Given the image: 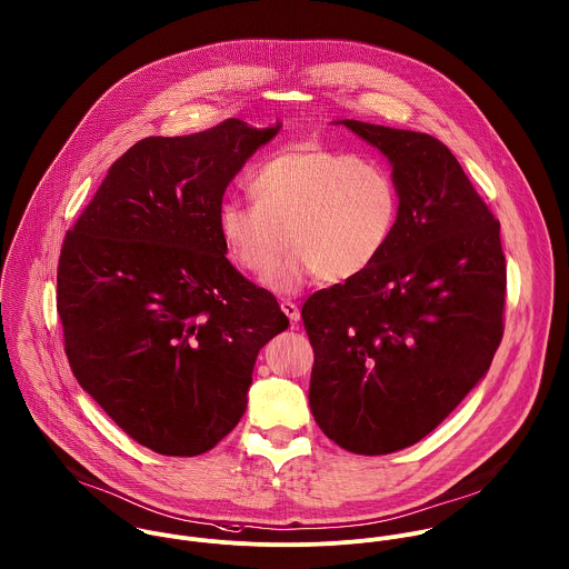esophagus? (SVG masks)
<instances>
[{"instance_id": "1", "label": "esophagus", "mask_w": 569, "mask_h": 569, "mask_svg": "<svg viewBox=\"0 0 569 569\" xmlns=\"http://www.w3.org/2000/svg\"><path fill=\"white\" fill-rule=\"evenodd\" d=\"M281 310H283V315H286L292 323H297V321L301 319V310H299V306H297V303H292V301H288V299H283V301H281Z\"/></svg>"}]
</instances>
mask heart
Listing matches in <instances>:
<instances>
[{
    "instance_id": "heart-1",
    "label": "heart",
    "mask_w": 569,
    "mask_h": 569,
    "mask_svg": "<svg viewBox=\"0 0 569 569\" xmlns=\"http://www.w3.org/2000/svg\"><path fill=\"white\" fill-rule=\"evenodd\" d=\"M254 202L224 200L218 211L228 257L257 279L268 277L284 251L289 261L268 279L288 295L319 274L351 279L387 248L398 218V191L373 160L328 149L274 156L250 178Z\"/></svg>"
}]
</instances>
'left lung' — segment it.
I'll return each instance as SVG.
<instances>
[{"instance_id": "obj_1", "label": "left lung", "mask_w": 569, "mask_h": 569, "mask_svg": "<svg viewBox=\"0 0 569 569\" xmlns=\"http://www.w3.org/2000/svg\"><path fill=\"white\" fill-rule=\"evenodd\" d=\"M389 162L398 218L382 254L315 292L310 409L341 449L387 455L429 436L486 376L503 337L499 222L438 138L337 120Z\"/></svg>"}]
</instances>
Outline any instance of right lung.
Segmentation results:
<instances>
[{"label":"right lung","instance_id":"add662e5","mask_svg":"<svg viewBox=\"0 0 569 569\" xmlns=\"http://www.w3.org/2000/svg\"><path fill=\"white\" fill-rule=\"evenodd\" d=\"M279 129L228 118L138 140L63 239L57 312L72 373L156 453L193 457L224 440L259 349L290 323L232 268L218 227L230 180Z\"/></svg>","mask_w":569,"mask_h":569}]
</instances>
